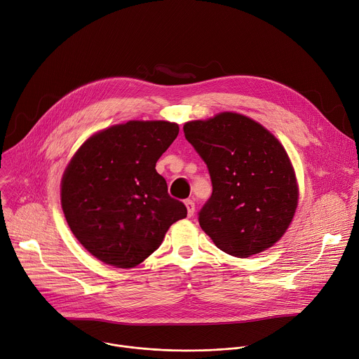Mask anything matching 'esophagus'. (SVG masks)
<instances>
[{"mask_svg": "<svg viewBox=\"0 0 359 359\" xmlns=\"http://www.w3.org/2000/svg\"><path fill=\"white\" fill-rule=\"evenodd\" d=\"M186 209H187V217H191L194 215V203L191 200H186Z\"/></svg>", "mask_w": 359, "mask_h": 359, "instance_id": "34e87169", "label": "esophagus"}]
</instances>
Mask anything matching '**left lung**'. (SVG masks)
<instances>
[{
	"mask_svg": "<svg viewBox=\"0 0 359 359\" xmlns=\"http://www.w3.org/2000/svg\"><path fill=\"white\" fill-rule=\"evenodd\" d=\"M183 130L208 165L213 184L198 212L203 231L238 259L274 245L298 203L294 169L283 144L260 123L233 112L187 122Z\"/></svg>",
	"mask_w": 359,
	"mask_h": 359,
	"instance_id": "1",
	"label": "left lung"
}]
</instances>
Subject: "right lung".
<instances>
[{
  "label": "right lung",
  "mask_w": 359,
  "mask_h": 359,
  "mask_svg": "<svg viewBox=\"0 0 359 359\" xmlns=\"http://www.w3.org/2000/svg\"><path fill=\"white\" fill-rule=\"evenodd\" d=\"M179 135L165 121H129L90 136L65 169L61 204L78 241L119 269L140 264L187 216L156 162Z\"/></svg>",
  "instance_id": "obj_1"
}]
</instances>
